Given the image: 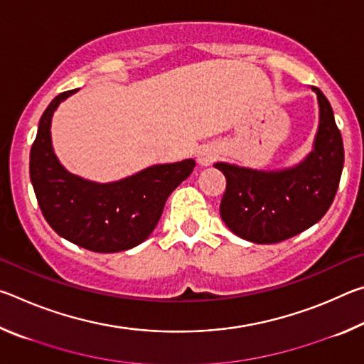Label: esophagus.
<instances>
[{
	"instance_id": "esophagus-1",
	"label": "esophagus",
	"mask_w": 364,
	"mask_h": 364,
	"mask_svg": "<svg viewBox=\"0 0 364 364\" xmlns=\"http://www.w3.org/2000/svg\"><path fill=\"white\" fill-rule=\"evenodd\" d=\"M218 159V149L215 146H202L197 154V162L200 167H208Z\"/></svg>"
}]
</instances>
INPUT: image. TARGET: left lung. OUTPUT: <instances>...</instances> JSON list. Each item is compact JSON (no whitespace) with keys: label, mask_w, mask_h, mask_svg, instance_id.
Instances as JSON below:
<instances>
[{"label":"left lung","mask_w":364,"mask_h":364,"mask_svg":"<svg viewBox=\"0 0 364 364\" xmlns=\"http://www.w3.org/2000/svg\"><path fill=\"white\" fill-rule=\"evenodd\" d=\"M315 151L299 167L258 171L218 162L226 178L220 215L239 237L255 244H276L294 237L324 217L334 200L343 168L342 134L321 90Z\"/></svg>","instance_id":"1"}]
</instances>
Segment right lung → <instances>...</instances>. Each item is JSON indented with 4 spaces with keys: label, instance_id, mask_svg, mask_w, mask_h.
Returning a JSON list of instances; mask_svg holds the SVG:
<instances>
[{
    "label": "right lung",
    "instance_id": "right-lung-1",
    "mask_svg": "<svg viewBox=\"0 0 364 364\" xmlns=\"http://www.w3.org/2000/svg\"><path fill=\"white\" fill-rule=\"evenodd\" d=\"M77 90L58 95L43 112L30 149V180L49 226L86 250L120 252L149 237L168 196L193 173V159L154 165L125 180L97 184L67 171L51 146V117L60 101Z\"/></svg>",
    "mask_w": 364,
    "mask_h": 364
}]
</instances>
